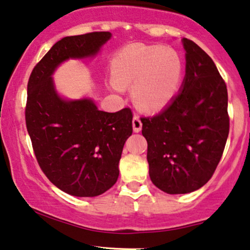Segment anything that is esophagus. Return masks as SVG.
Segmentation results:
<instances>
[{"instance_id": "34e87169", "label": "esophagus", "mask_w": 250, "mask_h": 250, "mask_svg": "<svg viewBox=\"0 0 250 250\" xmlns=\"http://www.w3.org/2000/svg\"><path fill=\"white\" fill-rule=\"evenodd\" d=\"M132 125H133V131L134 132H140L141 128H143V123H141V120L139 117L137 115H134L133 117V120H132Z\"/></svg>"}]
</instances>
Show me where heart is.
<instances>
[{
    "mask_svg": "<svg viewBox=\"0 0 250 250\" xmlns=\"http://www.w3.org/2000/svg\"><path fill=\"white\" fill-rule=\"evenodd\" d=\"M183 60L172 48L132 45L112 61L116 91L133 87V98L141 109L159 111L177 94L183 79Z\"/></svg>",
    "mask_w": 250,
    "mask_h": 250,
    "instance_id": "heart-1",
    "label": "heart"
}]
</instances>
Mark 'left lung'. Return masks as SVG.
Returning <instances> with one entry per match:
<instances>
[{"mask_svg": "<svg viewBox=\"0 0 250 250\" xmlns=\"http://www.w3.org/2000/svg\"><path fill=\"white\" fill-rule=\"evenodd\" d=\"M182 42L187 63L180 92L158 115L141 118L149 177L170 195L192 192L210 181L229 132L226 83L196 42Z\"/></svg>", "mask_w": 250, "mask_h": 250, "instance_id": "left-lung-1", "label": "left lung"}]
</instances>
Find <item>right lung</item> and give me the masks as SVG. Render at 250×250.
<instances>
[{"label":"right lung","instance_id":"obj_1","mask_svg":"<svg viewBox=\"0 0 250 250\" xmlns=\"http://www.w3.org/2000/svg\"><path fill=\"white\" fill-rule=\"evenodd\" d=\"M110 32L64 37L36 64L27 82L25 122L39 167L55 187L76 197H95L118 180L119 160L132 134V111L110 113L91 100L66 101L52 74L61 62L94 57Z\"/></svg>","mask_w":250,"mask_h":250}]
</instances>
